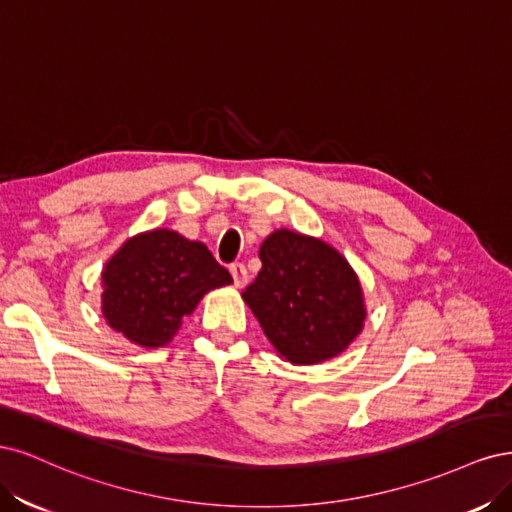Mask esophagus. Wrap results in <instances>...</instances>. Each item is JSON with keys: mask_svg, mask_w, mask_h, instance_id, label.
<instances>
[{"mask_svg": "<svg viewBox=\"0 0 512 512\" xmlns=\"http://www.w3.org/2000/svg\"><path fill=\"white\" fill-rule=\"evenodd\" d=\"M229 272H232L234 285H236L238 289L244 287L246 283H249V272H246V268L242 266V263H232V266H229Z\"/></svg>", "mask_w": 512, "mask_h": 512, "instance_id": "obj_1", "label": "esophagus"}]
</instances>
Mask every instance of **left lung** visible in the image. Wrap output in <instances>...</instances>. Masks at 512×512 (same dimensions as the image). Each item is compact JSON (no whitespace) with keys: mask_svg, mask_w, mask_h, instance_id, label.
I'll return each mask as SVG.
<instances>
[{"mask_svg":"<svg viewBox=\"0 0 512 512\" xmlns=\"http://www.w3.org/2000/svg\"><path fill=\"white\" fill-rule=\"evenodd\" d=\"M259 259L242 300L276 353L293 366H312L349 349L364 329L366 302L346 257L321 238L283 227L263 240Z\"/></svg>","mask_w":512,"mask_h":512,"instance_id":"1","label":"left lung"}]
</instances>
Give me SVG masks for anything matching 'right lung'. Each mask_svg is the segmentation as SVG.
I'll return each mask as SVG.
<instances>
[{"mask_svg": "<svg viewBox=\"0 0 512 512\" xmlns=\"http://www.w3.org/2000/svg\"><path fill=\"white\" fill-rule=\"evenodd\" d=\"M232 285L208 246L159 227L121 244L102 272V315L144 349L172 342L185 317L212 289Z\"/></svg>", "mask_w": 512, "mask_h": 512, "instance_id": "obj_1", "label": "right lung"}]
</instances>
